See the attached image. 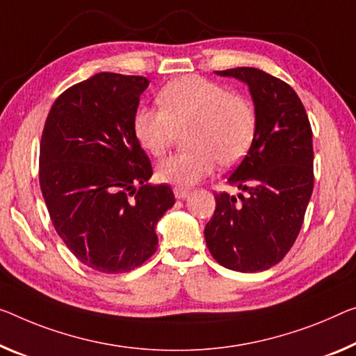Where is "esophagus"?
Here are the masks:
<instances>
[{
    "label": "esophagus",
    "instance_id": "obj_1",
    "mask_svg": "<svg viewBox=\"0 0 356 356\" xmlns=\"http://www.w3.org/2000/svg\"><path fill=\"white\" fill-rule=\"evenodd\" d=\"M173 194H175V197H177V199H184L186 195L189 194V189H186V188H173Z\"/></svg>",
    "mask_w": 356,
    "mask_h": 356
}]
</instances>
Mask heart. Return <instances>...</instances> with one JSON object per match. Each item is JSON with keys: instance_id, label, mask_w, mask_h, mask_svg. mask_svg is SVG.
<instances>
[{"instance_id": "heart-1", "label": "heart", "mask_w": 356, "mask_h": 356, "mask_svg": "<svg viewBox=\"0 0 356 356\" xmlns=\"http://www.w3.org/2000/svg\"><path fill=\"white\" fill-rule=\"evenodd\" d=\"M161 108L140 106L134 114V135L152 156L165 154L177 130L187 129L191 149L157 165L163 183L188 188L215 170L218 162L234 165L247 154L256 134V113L247 98L199 76H183L159 94Z\"/></svg>"}]
</instances>
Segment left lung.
Instances as JSON below:
<instances>
[{"instance_id": "8db88e82", "label": "left lung", "mask_w": 356, "mask_h": 356, "mask_svg": "<svg viewBox=\"0 0 356 356\" xmlns=\"http://www.w3.org/2000/svg\"><path fill=\"white\" fill-rule=\"evenodd\" d=\"M215 73L248 86L256 134L227 178L242 193L215 195L205 242L227 269L262 272L285 258L302 226L314 189L310 122L296 92L266 71L242 67Z\"/></svg>"}]
</instances>
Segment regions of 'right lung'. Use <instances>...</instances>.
<instances>
[{
  "label": "right lung",
  "mask_w": 356,
  "mask_h": 356,
  "mask_svg": "<svg viewBox=\"0 0 356 356\" xmlns=\"http://www.w3.org/2000/svg\"><path fill=\"white\" fill-rule=\"evenodd\" d=\"M149 81L98 73L70 87L46 119L40 184L54 227L76 258L103 273L134 270L157 250L156 226L175 204L151 184V162L134 135Z\"/></svg>",
  "instance_id": "obj_1"
}]
</instances>
